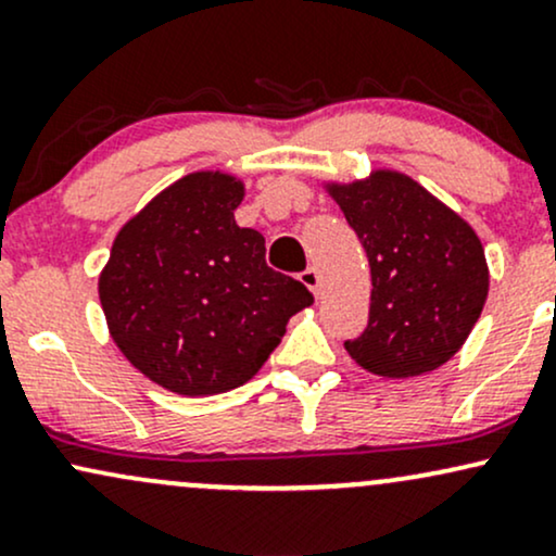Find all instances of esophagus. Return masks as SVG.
I'll list each match as a JSON object with an SVG mask.
<instances>
[{
	"label": "esophagus",
	"instance_id": "1",
	"mask_svg": "<svg viewBox=\"0 0 556 556\" xmlns=\"http://www.w3.org/2000/svg\"><path fill=\"white\" fill-rule=\"evenodd\" d=\"M300 282L308 287V290L318 298V292H321V277H318V271L314 269V266H308V269L300 274Z\"/></svg>",
	"mask_w": 556,
	"mask_h": 556
}]
</instances>
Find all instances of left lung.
Segmentation results:
<instances>
[{
  "instance_id": "obj_1",
  "label": "left lung",
  "mask_w": 556,
  "mask_h": 556,
  "mask_svg": "<svg viewBox=\"0 0 556 556\" xmlns=\"http://www.w3.org/2000/svg\"><path fill=\"white\" fill-rule=\"evenodd\" d=\"M366 248L368 327L344 342L361 368L410 379L444 366L473 331L489 295V264L476 229L397 169L350 182L321 180Z\"/></svg>"
}]
</instances>
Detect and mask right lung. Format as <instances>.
<instances>
[{"mask_svg": "<svg viewBox=\"0 0 556 556\" xmlns=\"http://www.w3.org/2000/svg\"><path fill=\"white\" fill-rule=\"evenodd\" d=\"M245 182L190 172L119 227L99 300L119 353L182 397L245 384L314 295L266 266V240L238 227Z\"/></svg>", "mask_w": 556, "mask_h": 556, "instance_id": "obj_1", "label": "right lung"}]
</instances>
